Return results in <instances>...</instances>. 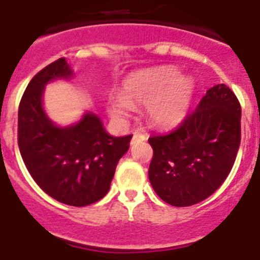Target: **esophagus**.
<instances>
[{"label": "esophagus", "instance_id": "obj_1", "mask_svg": "<svg viewBox=\"0 0 260 260\" xmlns=\"http://www.w3.org/2000/svg\"><path fill=\"white\" fill-rule=\"evenodd\" d=\"M146 140V136L144 135V133L138 132V131H136L135 133H133V137H132V144H135V142H138V141H145Z\"/></svg>", "mask_w": 260, "mask_h": 260}]
</instances>
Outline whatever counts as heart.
<instances>
[{"label": "heart", "mask_w": 260, "mask_h": 260, "mask_svg": "<svg viewBox=\"0 0 260 260\" xmlns=\"http://www.w3.org/2000/svg\"><path fill=\"white\" fill-rule=\"evenodd\" d=\"M178 74L173 67L132 73L123 81L120 96L108 99L109 114L116 122H125L131 109L145 105L144 114L151 124H174L183 118L193 94L192 79Z\"/></svg>", "instance_id": "obj_1"}]
</instances>
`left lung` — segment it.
Instances as JSON below:
<instances>
[{"label":"left lung","mask_w":260,"mask_h":260,"mask_svg":"<svg viewBox=\"0 0 260 260\" xmlns=\"http://www.w3.org/2000/svg\"><path fill=\"white\" fill-rule=\"evenodd\" d=\"M241 106L225 84L207 91L171 132L151 136L149 179L161 200L190 207L209 198L231 172L241 140Z\"/></svg>","instance_id":"1"}]
</instances>
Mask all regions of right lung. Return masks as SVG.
Segmentation results:
<instances>
[{
    "label": "right lung",
    "mask_w": 260,
    "mask_h": 260,
    "mask_svg": "<svg viewBox=\"0 0 260 260\" xmlns=\"http://www.w3.org/2000/svg\"><path fill=\"white\" fill-rule=\"evenodd\" d=\"M72 75L67 60L60 57L31 78L19 105L18 144L31 178L48 196L72 207H86L108 193L132 135L113 137L92 113L69 127L53 124L42 106L45 86Z\"/></svg>",
    "instance_id": "add662e5"
}]
</instances>
